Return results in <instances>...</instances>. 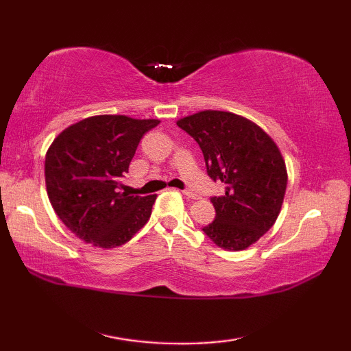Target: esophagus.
<instances>
[{"instance_id":"1","label":"esophagus","mask_w":351,"mask_h":351,"mask_svg":"<svg viewBox=\"0 0 351 351\" xmlns=\"http://www.w3.org/2000/svg\"><path fill=\"white\" fill-rule=\"evenodd\" d=\"M182 193L186 195V197L190 198V199H197L198 198V195L195 193V192H192V190H182Z\"/></svg>"}]
</instances>
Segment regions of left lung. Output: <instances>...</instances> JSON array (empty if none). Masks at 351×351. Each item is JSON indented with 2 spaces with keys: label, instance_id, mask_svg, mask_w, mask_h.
Masks as SVG:
<instances>
[{
  "label": "left lung",
  "instance_id": "8db88e82",
  "mask_svg": "<svg viewBox=\"0 0 351 351\" xmlns=\"http://www.w3.org/2000/svg\"><path fill=\"white\" fill-rule=\"evenodd\" d=\"M176 123L198 142L207 175L226 186L221 197L210 198L215 219L204 234L226 251H243L280 213L288 182L280 150L258 125L234 112L206 110Z\"/></svg>",
  "mask_w": 351,
  "mask_h": 351
}]
</instances>
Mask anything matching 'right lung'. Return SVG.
<instances>
[{"label":"right lung","instance_id":"1","mask_svg":"<svg viewBox=\"0 0 351 351\" xmlns=\"http://www.w3.org/2000/svg\"><path fill=\"white\" fill-rule=\"evenodd\" d=\"M158 119L102 114L57 136L45 159L47 197L57 217L83 241L111 249L125 245L152 215L156 195L130 197L121 178Z\"/></svg>","mask_w":351,"mask_h":351}]
</instances>
